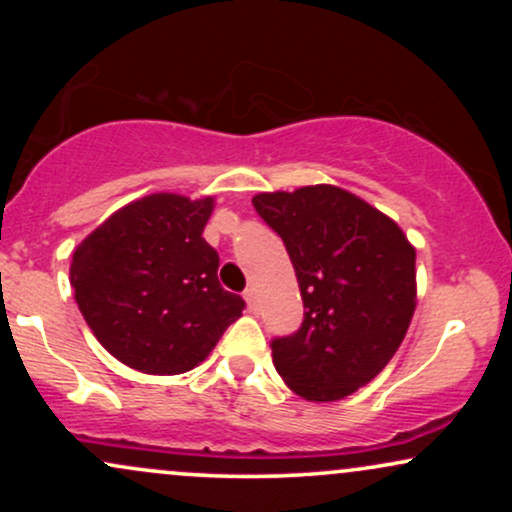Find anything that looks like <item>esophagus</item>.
<instances>
[{
  "label": "esophagus",
  "instance_id": "esophagus-1",
  "mask_svg": "<svg viewBox=\"0 0 512 512\" xmlns=\"http://www.w3.org/2000/svg\"><path fill=\"white\" fill-rule=\"evenodd\" d=\"M243 298H245V303H248V310L255 313V310H257V291L255 289H245Z\"/></svg>",
  "mask_w": 512,
  "mask_h": 512
}]
</instances>
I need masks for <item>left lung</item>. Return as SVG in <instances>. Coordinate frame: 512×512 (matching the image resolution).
<instances>
[{
	"label": "left lung",
	"mask_w": 512,
	"mask_h": 512,
	"mask_svg": "<svg viewBox=\"0 0 512 512\" xmlns=\"http://www.w3.org/2000/svg\"><path fill=\"white\" fill-rule=\"evenodd\" d=\"M284 240L305 317L272 342L276 373L308 402H337L397 354L416 310V250L390 216L337 185L260 192Z\"/></svg>",
	"instance_id": "1"
}]
</instances>
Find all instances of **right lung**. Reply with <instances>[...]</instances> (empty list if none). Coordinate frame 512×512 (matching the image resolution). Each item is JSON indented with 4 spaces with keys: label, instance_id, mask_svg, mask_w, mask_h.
Masks as SVG:
<instances>
[{
    "label": "right lung",
    "instance_id": "add662e5",
    "mask_svg": "<svg viewBox=\"0 0 512 512\" xmlns=\"http://www.w3.org/2000/svg\"><path fill=\"white\" fill-rule=\"evenodd\" d=\"M214 197L154 192L110 214L76 245L69 281L86 325L125 366L178 375L211 354L245 301L219 284L202 238Z\"/></svg>",
    "mask_w": 512,
    "mask_h": 512
}]
</instances>
